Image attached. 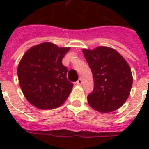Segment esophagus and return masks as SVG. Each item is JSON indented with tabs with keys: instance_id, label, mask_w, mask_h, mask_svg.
<instances>
[{
	"instance_id": "34e87169",
	"label": "esophagus",
	"mask_w": 149,
	"mask_h": 149,
	"mask_svg": "<svg viewBox=\"0 0 149 149\" xmlns=\"http://www.w3.org/2000/svg\"><path fill=\"white\" fill-rule=\"evenodd\" d=\"M82 82H83V81H82V79L80 78V79L77 81V84H78V85H81V84H82Z\"/></svg>"
}]
</instances>
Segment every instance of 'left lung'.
Masks as SVG:
<instances>
[{
	"instance_id": "1",
	"label": "left lung",
	"mask_w": 149,
	"mask_h": 149,
	"mask_svg": "<svg viewBox=\"0 0 149 149\" xmlns=\"http://www.w3.org/2000/svg\"><path fill=\"white\" fill-rule=\"evenodd\" d=\"M93 72V91L88 102L97 112H113L125 104L132 85L131 68L116 50L99 46L82 50Z\"/></svg>"
}]
</instances>
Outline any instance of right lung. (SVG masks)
<instances>
[{
  "label": "right lung",
  "mask_w": 149,
  "mask_h": 149,
  "mask_svg": "<svg viewBox=\"0 0 149 149\" xmlns=\"http://www.w3.org/2000/svg\"><path fill=\"white\" fill-rule=\"evenodd\" d=\"M69 47L41 43L27 50L18 65L17 75L26 100L40 109H53L68 98L73 84L66 77L62 59Z\"/></svg>",
  "instance_id": "add662e5"
}]
</instances>
